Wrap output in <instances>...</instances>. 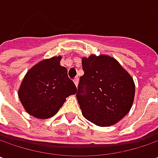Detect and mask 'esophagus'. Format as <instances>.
Wrapping results in <instances>:
<instances>
[{
	"label": "esophagus",
	"instance_id": "esophagus-1",
	"mask_svg": "<svg viewBox=\"0 0 158 158\" xmlns=\"http://www.w3.org/2000/svg\"><path fill=\"white\" fill-rule=\"evenodd\" d=\"M73 82H74V84H75V85L76 86H78V84H79V78L77 77V78H75V79H73Z\"/></svg>",
	"mask_w": 158,
	"mask_h": 158
}]
</instances>
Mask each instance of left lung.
Here are the masks:
<instances>
[{"instance_id":"1","label":"left lung","mask_w":158,"mask_h":158,"mask_svg":"<svg viewBox=\"0 0 158 158\" xmlns=\"http://www.w3.org/2000/svg\"><path fill=\"white\" fill-rule=\"evenodd\" d=\"M82 68L84 75L76 96L83 116L101 127L118 123L133 105L132 77L116 59L106 55L83 57Z\"/></svg>"}]
</instances>
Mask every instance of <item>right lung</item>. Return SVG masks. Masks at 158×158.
Wrapping results in <instances>:
<instances>
[{
	"label": "right lung",
	"mask_w": 158,
	"mask_h": 158,
	"mask_svg": "<svg viewBox=\"0 0 158 158\" xmlns=\"http://www.w3.org/2000/svg\"><path fill=\"white\" fill-rule=\"evenodd\" d=\"M61 57L42 60L30 68L18 91L21 103L30 115L48 119L56 114L66 97L77 87L69 79L67 69L60 65Z\"/></svg>",
	"instance_id": "add662e5"
}]
</instances>
